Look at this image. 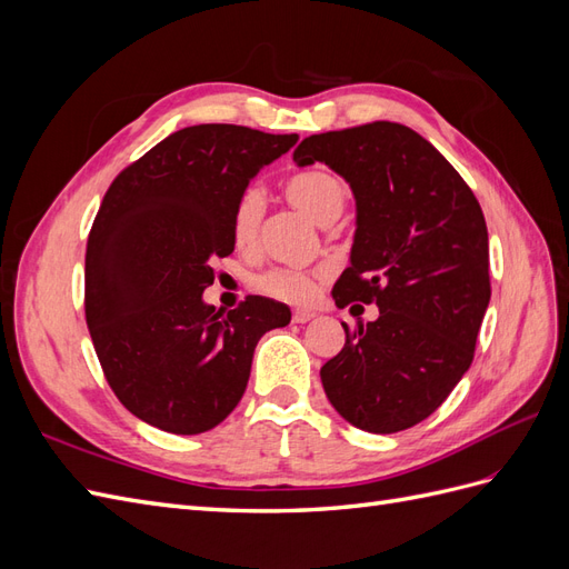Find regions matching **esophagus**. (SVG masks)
<instances>
[{"label": "esophagus", "mask_w": 569, "mask_h": 569, "mask_svg": "<svg viewBox=\"0 0 569 569\" xmlns=\"http://www.w3.org/2000/svg\"><path fill=\"white\" fill-rule=\"evenodd\" d=\"M313 318H316V313H311V311H295V313H291V320H295L297 325H303V322L313 320Z\"/></svg>", "instance_id": "1"}]
</instances>
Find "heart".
Masks as SVG:
<instances>
[{
	"instance_id": "b5f03b06",
	"label": "heart",
	"mask_w": 569,
	"mask_h": 569,
	"mask_svg": "<svg viewBox=\"0 0 569 569\" xmlns=\"http://www.w3.org/2000/svg\"><path fill=\"white\" fill-rule=\"evenodd\" d=\"M284 197L306 216H311L320 226H330L347 206V187L327 168H306L284 182ZM266 216V197L261 189L247 187L237 197L230 213V234L239 251H251L261 237ZM325 270H295V268H270L253 280L256 289L263 295L287 303H308L316 297L318 282Z\"/></svg>"
}]
</instances>
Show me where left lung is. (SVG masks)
I'll return each instance as SVG.
<instances>
[{
  "instance_id": "obj_1",
  "label": "left lung",
  "mask_w": 569,
  "mask_h": 569,
  "mask_svg": "<svg viewBox=\"0 0 569 569\" xmlns=\"http://www.w3.org/2000/svg\"><path fill=\"white\" fill-rule=\"evenodd\" d=\"M295 161H322L351 184V266L332 297L380 308L353 332L341 322L347 343L320 368L322 389L353 427L401 432L432 416L475 358L491 299L485 213L458 170L401 123L311 134Z\"/></svg>"
}]
</instances>
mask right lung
I'll return each instance as SVG.
<instances>
[{
  "label": "right lung",
  "mask_w": 569,
  "mask_h": 569,
  "mask_svg": "<svg viewBox=\"0 0 569 569\" xmlns=\"http://www.w3.org/2000/svg\"><path fill=\"white\" fill-rule=\"evenodd\" d=\"M297 140L228 123L182 128L104 194L84 253V320L109 387L147 425L170 435L220 425L247 389L258 339L291 320L266 297L222 313L201 295L213 258L234 249L237 197Z\"/></svg>",
  "instance_id": "1"
}]
</instances>
